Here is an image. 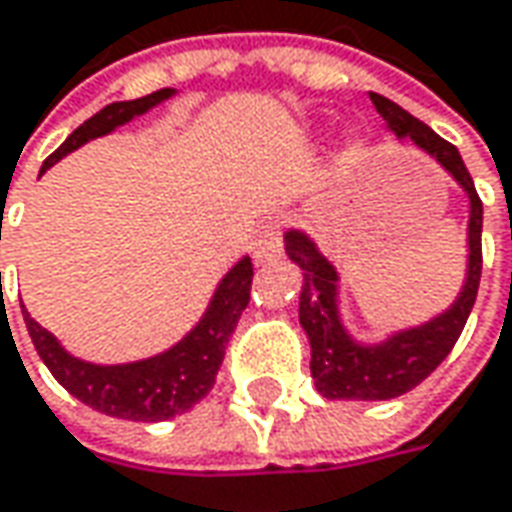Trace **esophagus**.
<instances>
[{
	"mask_svg": "<svg viewBox=\"0 0 512 512\" xmlns=\"http://www.w3.org/2000/svg\"><path fill=\"white\" fill-rule=\"evenodd\" d=\"M255 260L257 263H266V260H274V257L280 255V249H283V238H280V226L277 223H266L263 229H260V235L255 238Z\"/></svg>",
	"mask_w": 512,
	"mask_h": 512,
	"instance_id": "obj_1",
	"label": "esophagus"
}]
</instances>
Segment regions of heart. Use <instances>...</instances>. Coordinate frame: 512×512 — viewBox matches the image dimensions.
Masks as SVG:
<instances>
[{
    "instance_id": "1",
    "label": "heart",
    "mask_w": 512,
    "mask_h": 512,
    "mask_svg": "<svg viewBox=\"0 0 512 512\" xmlns=\"http://www.w3.org/2000/svg\"><path fill=\"white\" fill-rule=\"evenodd\" d=\"M362 150V144L360 141H345V147H343V155L345 158H357Z\"/></svg>"
}]
</instances>
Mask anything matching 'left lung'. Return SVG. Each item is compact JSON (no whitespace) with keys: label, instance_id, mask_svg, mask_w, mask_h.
<instances>
[{"label":"left lung","instance_id":"left-lung-1","mask_svg":"<svg viewBox=\"0 0 512 512\" xmlns=\"http://www.w3.org/2000/svg\"><path fill=\"white\" fill-rule=\"evenodd\" d=\"M371 101L397 138H411L419 150L436 158L442 169L450 172V178L465 189L470 201V221H467V277L453 306L422 326L397 331L388 340L374 345L357 343L345 331L337 306L340 277L337 269L320 255L317 243L300 229H289L283 235L286 255L303 272L300 326L311 345L314 385L328 399H362V402L402 397L422 379L431 377L436 365L448 357L450 348L459 340L470 309L476 303L479 277H482V201L476 195L473 178L459 150L433 133L428 124L405 113L391 98L371 93Z\"/></svg>","mask_w":512,"mask_h":512}]
</instances>
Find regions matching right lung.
Wrapping results in <instances>:
<instances>
[{
	"label": "right lung",
	"mask_w": 512,
	"mask_h": 512,
	"mask_svg": "<svg viewBox=\"0 0 512 512\" xmlns=\"http://www.w3.org/2000/svg\"><path fill=\"white\" fill-rule=\"evenodd\" d=\"M172 96L175 90L164 87L135 101L107 104L93 118H87L79 130L67 135L62 147L47 158L42 172L53 167L56 161H62L67 152L79 150L81 144L93 138L113 133L115 127L133 121ZM252 277H255L252 260L240 257L218 283V289L209 300V309L203 311L198 326L192 328L181 343H175L155 357L124 362V365H96V362L79 360L67 354L62 343L27 314L25 306H22V314H25L27 334L42 362L73 397L115 419L164 422L172 416L186 414L192 405H198L212 391L223 354H226V343L232 331L238 328L243 309L249 306Z\"/></svg>",
	"instance_id": "right-lung-1"
}]
</instances>
